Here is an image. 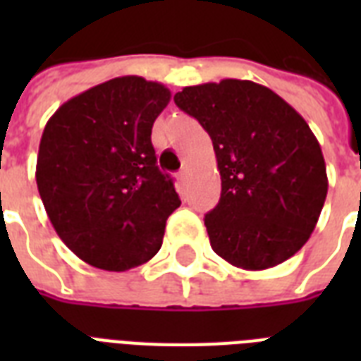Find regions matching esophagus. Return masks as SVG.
Returning a JSON list of instances; mask_svg holds the SVG:
<instances>
[{
    "mask_svg": "<svg viewBox=\"0 0 361 361\" xmlns=\"http://www.w3.org/2000/svg\"><path fill=\"white\" fill-rule=\"evenodd\" d=\"M178 180H180V181H187V180H189V169H187V166H183V169H181L180 172H178Z\"/></svg>",
    "mask_w": 361,
    "mask_h": 361,
    "instance_id": "esophagus-1",
    "label": "esophagus"
}]
</instances>
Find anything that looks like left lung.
I'll list each match as a JSON object with an SVG mask.
<instances>
[{
  "label": "left lung",
  "instance_id": "8db88e82",
  "mask_svg": "<svg viewBox=\"0 0 361 361\" xmlns=\"http://www.w3.org/2000/svg\"><path fill=\"white\" fill-rule=\"evenodd\" d=\"M174 103L214 142L221 198L204 219L212 249L251 271L296 255L328 195L324 155L307 121L269 87L236 78L187 86Z\"/></svg>",
  "mask_w": 361,
  "mask_h": 361
}]
</instances>
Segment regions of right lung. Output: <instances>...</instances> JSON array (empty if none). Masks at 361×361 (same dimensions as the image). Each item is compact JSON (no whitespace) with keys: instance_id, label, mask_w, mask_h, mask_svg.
Instances as JSON below:
<instances>
[{"instance_id":"right-lung-1","label":"right lung","mask_w":361,"mask_h":361,"mask_svg":"<svg viewBox=\"0 0 361 361\" xmlns=\"http://www.w3.org/2000/svg\"><path fill=\"white\" fill-rule=\"evenodd\" d=\"M170 97L159 82L120 76L69 99L42 130L35 178L48 219L95 268L125 271L147 262L180 208L152 146L153 121Z\"/></svg>"}]
</instances>
